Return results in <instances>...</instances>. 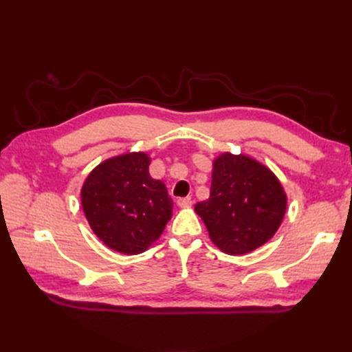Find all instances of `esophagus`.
I'll return each instance as SVG.
<instances>
[{
    "label": "esophagus",
    "instance_id": "obj_1",
    "mask_svg": "<svg viewBox=\"0 0 352 352\" xmlns=\"http://www.w3.org/2000/svg\"><path fill=\"white\" fill-rule=\"evenodd\" d=\"M190 204H192V201H190V198H179L177 199V206L179 207H189Z\"/></svg>",
    "mask_w": 352,
    "mask_h": 352
}]
</instances>
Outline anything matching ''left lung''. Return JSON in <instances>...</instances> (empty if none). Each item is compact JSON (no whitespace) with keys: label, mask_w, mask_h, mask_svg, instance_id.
<instances>
[{"label":"left lung","mask_w":352,"mask_h":352,"mask_svg":"<svg viewBox=\"0 0 352 352\" xmlns=\"http://www.w3.org/2000/svg\"><path fill=\"white\" fill-rule=\"evenodd\" d=\"M210 198L195 206L211 241L241 255L267 242L286 210L282 185L267 167L247 155H220L212 164Z\"/></svg>","instance_id":"8db88e82"}]
</instances>
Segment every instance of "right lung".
I'll return each mask as SVG.
<instances>
[{"label":"right lung","instance_id":"add662e5","mask_svg":"<svg viewBox=\"0 0 352 352\" xmlns=\"http://www.w3.org/2000/svg\"><path fill=\"white\" fill-rule=\"evenodd\" d=\"M144 153L114 157L100 164L82 186V207L92 230L109 248L140 254L162 235L173 201L162 180L148 173Z\"/></svg>","mask_w":352,"mask_h":352}]
</instances>
